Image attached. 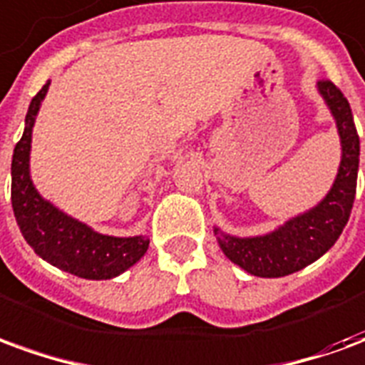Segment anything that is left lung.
I'll use <instances>...</instances> for the list:
<instances>
[{"label": "left lung", "instance_id": "1", "mask_svg": "<svg viewBox=\"0 0 365 365\" xmlns=\"http://www.w3.org/2000/svg\"><path fill=\"white\" fill-rule=\"evenodd\" d=\"M317 86L336 120L342 144L340 168L327 197L311 211L293 217L264 237L238 238L215 229L225 256L258 277H283L319 260L342 235L352 213L360 164V136L344 93L330 80H321Z\"/></svg>", "mask_w": 365, "mask_h": 365}]
</instances>
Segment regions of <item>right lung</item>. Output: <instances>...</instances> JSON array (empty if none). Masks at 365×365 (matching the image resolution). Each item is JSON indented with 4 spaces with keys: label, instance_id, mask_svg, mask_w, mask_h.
I'll return each instance as SVG.
<instances>
[{
    "label": "right lung",
    "instance_id": "right-lung-1",
    "mask_svg": "<svg viewBox=\"0 0 365 365\" xmlns=\"http://www.w3.org/2000/svg\"><path fill=\"white\" fill-rule=\"evenodd\" d=\"M43 86L29 105L25 130L15 144L11 160V203L23 237L43 260L86 279H111L140 260L148 250L146 237H107L76 221L38 195L29 174L31 135L41 101L48 91Z\"/></svg>",
    "mask_w": 365,
    "mask_h": 365
}]
</instances>
